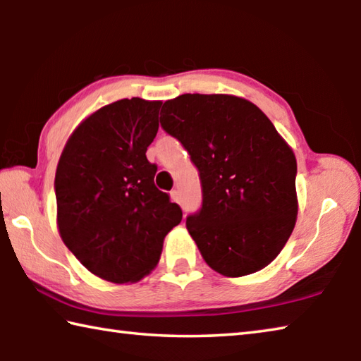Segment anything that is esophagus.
Masks as SVG:
<instances>
[{"instance_id": "esophagus-1", "label": "esophagus", "mask_w": 361, "mask_h": 361, "mask_svg": "<svg viewBox=\"0 0 361 361\" xmlns=\"http://www.w3.org/2000/svg\"><path fill=\"white\" fill-rule=\"evenodd\" d=\"M170 197H172V202H175V204L181 202V195H180L178 191H176V189H175V191L170 192Z\"/></svg>"}]
</instances>
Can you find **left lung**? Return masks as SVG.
I'll return each instance as SVG.
<instances>
[{
	"label": "left lung",
	"instance_id": "left-lung-1",
	"mask_svg": "<svg viewBox=\"0 0 361 361\" xmlns=\"http://www.w3.org/2000/svg\"><path fill=\"white\" fill-rule=\"evenodd\" d=\"M162 109V129L199 170L202 207L186 218V228L202 258L226 277L261 271L295 229V152L240 97L185 94Z\"/></svg>",
	"mask_w": 361,
	"mask_h": 361
}]
</instances>
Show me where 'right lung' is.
Returning a JSON list of instances; mask_svg holds the SVG:
<instances>
[{
  "label": "right lung",
  "instance_id": "obj_1",
  "mask_svg": "<svg viewBox=\"0 0 361 361\" xmlns=\"http://www.w3.org/2000/svg\"><path fill=\"white\" fill-rule=\"evenodd\" d=\"M161 105L133 97L100 108L71 133L57 166L60 237L85 269L113 283L149 274L183 216L156 188L157 166L146 159Z\"/></svg>",
  "mask_w": 361,
  "mask_h": 361
}]
</instances>
